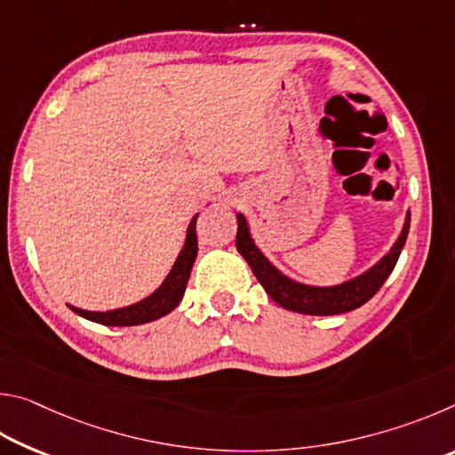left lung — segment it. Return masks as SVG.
Listing matches in <instances>:
<instances>
[{
  "label": "left lung",
  "mask_w": 455,
  "mask_h": 455,
  "mask_svg": "<svg viewBox=\"0 0 455 455\" xmlns=\"http://www.w3.org/2000/svg\"><path fill=\"white\" fill-rule=\"evenodd\" d=\"M236 220V249L252 268L257 281L263 284L267 295L271 297L276 305H281L283 309L287 311L303 315H339L365 305L369 299L381 289V284L391 275V271H394L397 259L402 255V249L407 241V233H410L411 212L407 211L402 233H399L397 241L391 244L389 252H385L373 267H369L367 271L353 276V279H347L339 284H327V287L299 283L295 279H291L289 275L279 271L257 246L244 214L238 212Z\"/></svg>",
  "instance_id": "left-lung-1"
}]
</instances>
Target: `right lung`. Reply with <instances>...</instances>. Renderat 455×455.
<instances>
[{"mask_svg":"<svg viewBox=\"0 0 455 455\" xmlns=\"http://www.w3.org/2000/svg\"><path fill=\"white\" fill-rule=\"evenodd\" d=\"M196 217H192L190 225L187 228V238H184V246L176 257L171 273L166 275L163 284L148 295L142 301L134 305L122 307V309H112V311H86L80 309V307L70 305L74 313H78L80 317L100 323V325L108 327H130V325H144V323L156 321L164 315L171 313L172 309L179 307L182 301L184 291H187V283L192 271V265L196 260L198 252V238H196Z\"/></svg>","mask_w":455,"mask_h":455,"instance_id":"1","label":"right lung"}]
</instances>
